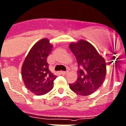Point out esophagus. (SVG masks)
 Segmentation results:
<instances>
[{
    "label": "esophagus",
    "instance_id": "esophagus-1",
    "mask_svg": "<svg viewBox=\"0 0 126 126\" xmlns=\"http://www.w3.org/2000/svg\"><path fill=\"white\" fill-rule=\"evenodd\" d=\"M61 73L62 75H66V74L68 73V72H67V71H61Z\"/></svg>",
    "mask_w": 126,
    "mask_h": 126
}]
</instances>
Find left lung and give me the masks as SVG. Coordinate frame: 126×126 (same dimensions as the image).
I'll return each mask as SVG.
<instances>
[{"label":"left lung","instance_id":"1","mask_svg":"<svg viewBox=\"0 0 126 126\" xmlns=\"http://www.w3.org/2000/svg\"><path fill=\"white\" fill-rule=\"evenodd\" d=\"M69 48L76 58L79 69L78 78L70 88L80 95H88L97 91L106 75L105 59L88 41L80 40L71 43Z\"/></svg>","mask_w":126,"mask_h":126}]
</instances>
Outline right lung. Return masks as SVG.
Segmentation results:
<instances>
[{"instance_id":"obj_1","label":"right lung","mask_w":126,"mask_h":126,"mask_svg":"<svg viewBox=\"0 0 126 126\" xmlns=\"http://www.w3.org/2000/svg\"><path fill=\"white\" fill-rule=\"evenodd\" d=\"M53 46L47 38L38 41L25 58L21 74L26 87L37 95L46 94L53 88L56 76L48 68L47 58Z\"/></svg>"}]
</instances>
